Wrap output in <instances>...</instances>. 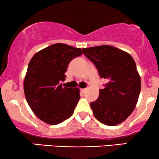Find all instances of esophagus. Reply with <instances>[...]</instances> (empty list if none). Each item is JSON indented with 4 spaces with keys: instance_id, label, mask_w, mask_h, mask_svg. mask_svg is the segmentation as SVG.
<instances>
[{
    "instance_id": "obj_1",
    "label": "esophagus",
    "mask_w": 159,
    "mask_h": 159,
    "mask_svg": "<svg viewBox=\"0 0 159 159\" xmlns=\"http://www.w3.org/2000/svg\"><path fill=\"white\" fill-rule=\"evenodd\" d=\"M81 93H85V91H86V88L81 89Z\"/></svg>"
}]
</instances>
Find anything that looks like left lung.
Returning <instances> with one entry per match:
<instances>
[{
  "label": "left lung",
  "mask_w": 159,
  "mask_h": 159,
  "mask_svg": "<svg viewBox=\"0 0 159 159\" xmlns=\"http://www.w3.org/2000/svg\"><path fill=\"white\" fill-rule=\"evenodd\" d=\"M107 83L98 98L90 102L95 117L106 125H116L134 111L140 92V78L135 62L127 52L111 45L82 48Z\"/></svg>",
  "instance_id": "8db88e82"
}]
</instances>
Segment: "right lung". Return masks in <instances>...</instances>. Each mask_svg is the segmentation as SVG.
Wrapping results in <instances>:
<instances>
[{
	"label": "right lung",
	"instance_id": "add662e5",
	"mask_svg": "<svg viewBox=\"0 0 159 159\" xmlns=\"http://www.w3.org/2000/svg\"><path fill=\"white\" fill-rule=\"evenodd\" d=\"M81 48L57 43L34 55L27 67L24 91L27 103L40 120L57 125L72 116L80 99L79 89L63 87L69 63Z\"/></svg>",
	"mask_w": 159,
	"mask_h": 159
}]
</instances>
